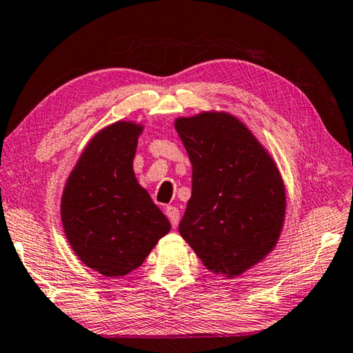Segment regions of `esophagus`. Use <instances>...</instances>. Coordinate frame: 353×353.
I'll list each match as a JSON object with an SVG mask.
<instances>
[{"mask_svg": "<svg viewBox=\"0 0 353 353\" xmlns=\"http://www.w3.org/2000/svg\"><path fill=\"white\" fill-rule=\"evenodd\" d=\"M165 214H166L168 218H170L172 228H177L179 220H181V212H179L177 207H174V205H168L166 209H165Z\"/></svg>", "mask_w": 353, "mask_h": 353, "instance_id": "1", "label": "esophagus"}]
</instances>
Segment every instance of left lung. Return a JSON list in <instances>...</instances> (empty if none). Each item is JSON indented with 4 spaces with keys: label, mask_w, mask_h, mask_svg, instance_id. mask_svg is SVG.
I'll return each instance as SVG.
<instances>
[{
    "label": "left lung",
    "mask_w": 353,
    "mask_h": 353,
    "mask_svg": "<svg viewBox=\"0 0 353 353\" xmlns=\"http://www.w3.org/2000/svg\"><path fill=\"white\" fill-rule=\"evenodd\" d=\"M174 127L193 166L179 232L215 275L234 278L276 247L286 216L279 170L239 117L203 111Z\"/></svg>",
    "instance_id": "8db88e82"
}]
</instances>
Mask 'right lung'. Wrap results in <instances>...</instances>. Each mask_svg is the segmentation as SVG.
<instances>
[{"label": "right lung", "instance_id": "1", "mask_svg": "<svg viewBox=\"0 0 353 353\" xmlns=\"http://www.w3.org/2000/svg\"><path fill=\"white\" fill-rule=\"evenodd\" d=\"M144 127L117 121L91 138L67 177L61 221L83 264L110 278L143 264L171 225L139 185L133 159Z\"/></svg>", "mask_w": 353, "mask_h": 353}]
</instances>
